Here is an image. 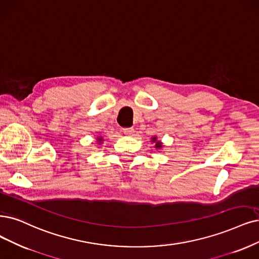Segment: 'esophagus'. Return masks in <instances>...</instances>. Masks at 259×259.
Instances as JSON below:
<instances>
[{"label": "esophagus", "mask_w": 259, "mask_h": 259, "mask_svg": "<svg viewBox=\"0 0 259 259\" xmlns=\"http://www.w3.org/2000/svg\"><path fill=\"white\" fill-rule=\"evenodd\" d=\"M122 133H123V135H126V136H132L133 133H135V129H133V128H123Z\"/></svg>", "instance_id": "34e87169"}]
</instances>
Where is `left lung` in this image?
Listing matches in <instances>:
<instances>
[{
  "label": "left lung",
  "instance_id": "8db88e82",
  "mask_svg": "<svg viewBox=\"0 0 259 259\" xmlns=\"http://www.w3.org/2000/svg\"><path fill=\"white\" fill-rule=\"evenodd\" d=\"M151 142H155V143H156V145H155L156 148H161V147H162V143H161L160 141H158L156 137H154V138L151 139Z\"/></svg>",
  "mask_w": 259,
  "mask_h": 259
}]
</instances>
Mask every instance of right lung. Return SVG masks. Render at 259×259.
Here are the masks:
<instances>
[{
  "mask_svg": "<svg viewBox=\"0 0 259 259\" xmlns=\"http://www.w3.org/2000/svg\"><path fill=\"white\" fill-rule=\"evenodd\" d=\"M103 140H102V138H97V142L99 143V144H101V142H102Z\"/></svg>",
  "mask_w": 259,
  "mask_h": 259,
  "instance_id": "1",
  "label": "right lung"
}]
</instances>
